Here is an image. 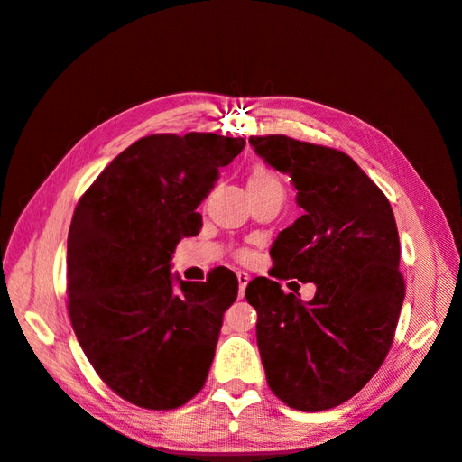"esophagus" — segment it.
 Here are the masks:
<instances>
[{
  "instance_id": "esophagus-1",
  "label": "esophagus",
  "mask_w": 462,
  "mask_h": 462,
  "mask_svg": "<svg viewBox=\"0 0 462 462\" xmlns=\"http://www.w3.org/2000/svg\"><path fill=\"white\" fill-rule=\"evenodd\" d=\"M236 279H239V299H243L245 297V289H246V285L250 282V277H248V273L239 272V273H236Z\"/></svg>"
}]
</instances>
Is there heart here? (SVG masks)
<instances>
[{"label":"heart","instance_id":"obj_1","mask_svg":"<svg viewBox=\"0 0 462 462\" xmlns=\"http://www.w3.org/2000/svg\"><path fill=\"white\" fill-rule=\"evenodd\" d=\"M248 192H260V190H265V189H273V187H282V183H279L277 175L270 170V167L265 165H254L253 170H250L248 173ZM243 260L248 258V253H241L239 254Z\"/></svg>","mask_w":462,"mask_h":462}]
</instances>
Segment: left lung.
Instances as JSON below:
<instances>
[{
	"mask_svg": "<svg viewBox=\"0 0 462 462\" xmlns=\"http://www.w3.org/2000/svg\"><path fill=\"white\" fill-rule=\"evenodd\" d=\"M250 144L291 175L304 209L273 241L270 273L316 285L302 302L268 277L248 283L265 380L291 409L328 411L370 382L395 337L404 279L393 209L345 152L285 134Z\"/></svg>",
	"mask_w": 462,
	"mask_h": 462,
	"instance_id": "obj_1",
	"label": "left lung"
}]
</instances>
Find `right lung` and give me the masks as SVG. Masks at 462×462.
<instances>
[{
	"instance_id": "add662e5",
	"label": "right lung",
	"mask_w": 462,
	"mask_h": 462,
	"mask_svg": "<svg viewBox=\"0 0 462 462\" xmlns=\"http://www.w3.org/2000/svg\"><path fill=\"white\" fill-rule=\"evenodd\" d=\"M245 138L150 134L123 150L82 194L67 239V309L96 374L136 407L171 411L204 387L236 275H171L199 204Z\"/></svg>"
}]
</instances>
